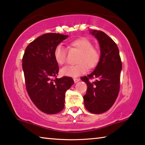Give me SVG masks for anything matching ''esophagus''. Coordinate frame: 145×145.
<instances>
[{"label": "esophagus", "mask_w": 145, "mask_h": 145, "mask_svg": "<svg viewBox=\"0 0 145 145\" xmlns=\"http://www.w3.org/2000/svg\"><path fill=\"white\" fill-rule=\"evenodd\" d=\"M73 80H74L75 83H77L78 81H80V79H79V78H73Z\"/></svg>", "instance_id": "34e87169"}]
</instances>
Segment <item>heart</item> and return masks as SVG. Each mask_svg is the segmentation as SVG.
<instances>
[{"mask_svg": "<svg viewBox=\"0 0 145 145\" xmlns=\"http://www.w3.org/2000/svg\"><path fill=\"white\" fill-rule=\"evenodd\" d=\"M70 49H75L79 52L77 59V64L63 67L61 73L64 76L77 77L86 72L88 68L92 69L99 63L100 54L93 43L86 38H79L69 43ZM67 50L62 45H58L54 50V57L58 65H63L67 61Z\"/></svg>", "mask_w": 145, "mask_h": 145, "instance_id": "obj_1", "label": "heart"}]
</instances>
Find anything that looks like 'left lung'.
<instances>
[{"mask_svg":"<svg viewBox=\"0 0 145 145\" xmlns=\"http://www.w3.org/2000/svg\"><path fill=\"white\" fill-rule=\"evenodd\" d=\"M90 33L99 41L100 59L94 71L80 78L88 87L84 96L86 109L101 114L112 106L118 95L122 65L118 47L109 36L100 31L92 30ZM92 78H95V82L90 81Z\"/></svg>","mask_w":145,"mask_h":145,"instance_id":"obj_1","label":"left lung"}]
</instances>
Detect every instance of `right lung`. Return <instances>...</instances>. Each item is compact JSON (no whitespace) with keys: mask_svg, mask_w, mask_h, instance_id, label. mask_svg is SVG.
<instances>
[{"mask_svg":"<svg viewBox=\"0 0 145 145\" xmlns=\"http://www.w3.org/2000/svg\"><path fill=\"white\" fill-rule=\"evenodd\" d=\"M68 36L58 33L43 34L27 46L23 56L22 68L29 96L46 114L62 111L66 91L74 83L69 77H56L59 66L54 57V50Z\"/></svg>","mask_w":145,"mask_h":145,"instance_id":"right-lung-1","label":"right lung"}]
</instances>
